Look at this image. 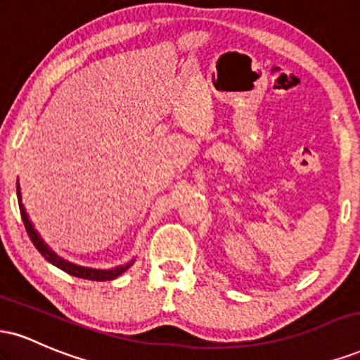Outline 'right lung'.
Wrapping results in <instances>:
<instances>
[{"label":"right lung","mask_w":360,"mask_h":360,"mask_svg":"<svg viewBox=\"0 0 360 360\" xmlns=\"http://www.w3.org/2000/svg\"><path fill=\"white\" fill-rule=\"evenodd\" d=\"M16 196H18V206H20V213H22L23 225H25V229H27V233H28V237H30V240L34 242L35 249L44 255L45 260H49V262L53 264L56 267H59V269H62L64 272H68V274L76 276V278L89 279V281H111V279L118 278L120 274H123V272H125L128 267L134 264V260H130V262H127L125 266L113 267V269H91V267H82V266H76V264H72V262H68V260L59 257L56 252L49 249L47 243H45L42 238H40V235L37 233L34 225H32L30 218H28L27 210H25V206L22 203V193H20V184H16Z\"/></svg>","instance_id":"add662e5"}]
</instances>
